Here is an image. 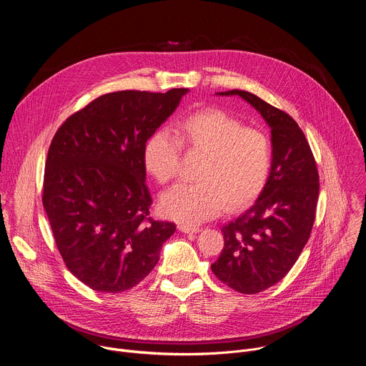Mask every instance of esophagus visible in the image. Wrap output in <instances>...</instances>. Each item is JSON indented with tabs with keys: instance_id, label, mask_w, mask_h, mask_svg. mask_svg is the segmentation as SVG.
<instances>
[{
	"instance_id": "34e87169",
	"label": "esophagus",
	"mask_w": 366,
	"mask_h": 366,
	"mask_svg": "<svg viewBox=\"0 0 366 366\" xmlns=\"http://www.w3.org/2000/svg\"><path fill=\"white\" fill-rule=\"evenodd\" d=\"M178 230L182 232V233H189V234H192V233H198V232H199V227H192V226L179 224V226H178Z\"/></svg>"
}]
</instances>
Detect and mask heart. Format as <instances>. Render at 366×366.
I'll return each instance as SVG.
<instances>
[{"mask_svg": "<svg viewBox=\"0 0 366 366\" xmlns=\"http://www.w3.org/2000/svg\"><path fill=\"white\" fill-rule=\"evenodd\" d=\"M179 139L168 130L153 133L144 146V165L159 184L178 174L181 142L205 159L197 184H178L159 202L164 217L195 226L216 217L226 205L236 210L264 189L272 165L271 142L262 132L232 116L208 110L189 116L178 126Z\"/></svg>", "mask_w": 366, "mask_h": 366, "instance_id": "b5f03b06", "label": "heart"}]
</instances>
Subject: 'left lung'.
Instances as JSON below:
<instances>
[{
    "label": "left lung",
    "mask_w": 366,
    "mask_h": 366,
    "mask_svg": "<svg viewBox=\"0 0 366 366\" xmlns=\"http://www.w3.org/2000/svg\"><path fill=\"white\" fill-rule=\"evenodd\" d=\"M217 95H239L271 129L268 181L247 210L222 227L224 247L212 265L230 288L256 294L280 282L302 252L316 219L319 174L308 142L291 116L247 91Z\"/></svg>",
    "instance_id": "1"
}]
</instances>
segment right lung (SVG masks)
Masks as SVG:
<instances>
[{
  "label": "right lung",
  "instance_id": "right-lung-1",
  "mask_svg": "<svg viewBox=\"0 0 366 366\" xmlns=\"http://www.w3.org/2000/svg\"><path fill=\"white\" fill-rule=\"evenodd\" d=\"M188 91L101 95L50 143L43 207L66 268L94 291L137 285L175 233L174 223L147 217L144 146Z\"/></svg>",
  "mask_w": 366,
  "mask_h": 366
}]
</instances>
